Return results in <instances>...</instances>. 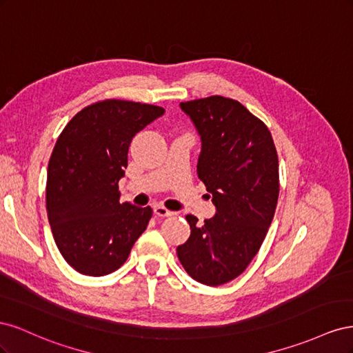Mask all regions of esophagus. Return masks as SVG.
Masks as SVG:
<instances>
[{"label": "esophagus", "instance_id": "34e87169", "mask_svg": "<svg viewBox=\"0 0 353 353\" xmlns=\"http://www.w3.org/2000/svg\"><path fill=\"white\" fill-rule=\"evenodd\" d=\"M153 210H154L156 215H157V216H160V218H168V216H172V215H175V212L166 209V208H165V206H162V205H156V206L153 208Z\"/></svg>", "mask_w": 353, "mask_h": 353}]
</instances>
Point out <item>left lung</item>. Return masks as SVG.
Segmentation results:
<instances>
[{
    "mask_svg": "<svg viewBox=\"0 0 353 353\" xmlns=\"http://www.w3.org/2000/svg\"><path fill=\"white\" fill-rule=\"evenodd\" d=\"M200 135L197 175L216 213L176 248L191 279L221 285L239 276L262 245L279 200V156L266 125L236 100L212 95L179 104Z\"/></svg>",
    "mask_w": 353,
    "mask_h": 353,
    "instance_id": "obj_1",
    "label": "left lung"
}]
</instances>
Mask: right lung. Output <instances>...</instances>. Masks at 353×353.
Masks as SVG:
<instances>
[{
	"label": "right lung",
	"mask_w": 353,
	"mask_h": 353,
	"mask_svg": "<svg viewBox=\"0 0 353 353\" xmlns=\"http://www.w3.org/2000/svg\"><path fill=\"white\" fill-rule=\"evenodd\" d=\"M165 110L105 100L82 109L52 150L47 175V213L65 261L83 275H108L125 263L153 210L121 203L128 148Z\"/></svg>",
	"instance_id": "right-lung-1"
}]
</instances>
